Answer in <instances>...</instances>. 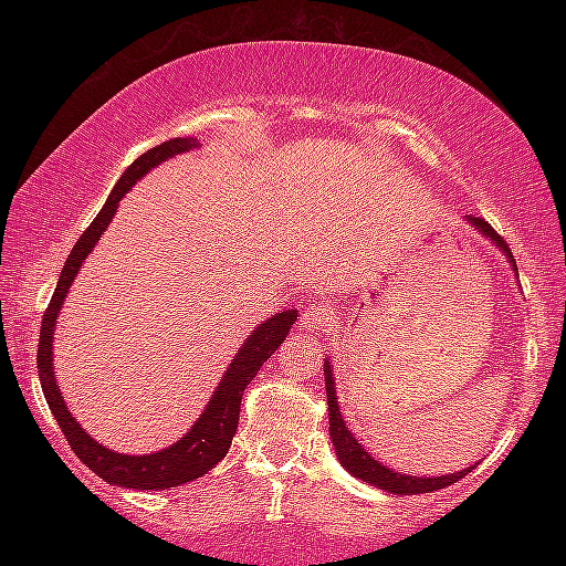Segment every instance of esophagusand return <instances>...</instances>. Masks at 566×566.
Wrapping results in <instances>:
<instances>
[{
    "mask_svg": "<svg viewBox=\"0 0 566 566\" xmlns=\"http://www.w3.org/2000/svg\"><path fill=\"white\" fill-rule=\"evenodd\" d=\"M332 312L327 310V306L324 304H310L304 310V317H302V324H304V329H310V332H327L329 327H332Z\"/></svg>",
    "mask_w": 566,
    "mask_h": 566,
    "instance_id": "34e87169",
    "label": "esophagus"
}]
</instances>
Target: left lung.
<instances>
[{
	"instance_id": "obj_1",
	"label": "left lung",
	"mask_w": 566,
	"mask_h": 566,
	"mask_svg": "<svg viewBox=\"0 0 566 566\" xmlns=\"http://www.w3.org/2000/svg\"><path fill=\"white\" fill-rule=\"evenodd\" d=\"M467 222L472 224L474 229H479L484 237L492 239V244L500 249V252L506 256V262L512 264V270L516 272V262L512 256L510 244L494 232L490 222H484L482 217H467ZM324 387H327V407H329V437L334 444V452H337L342 467L347 469L352 476L361 479L377 490H385L389 494H427V492H437L444 490V486L459 482V479L467 476L472 472V467L462 469L457 474H442V476H409L395 472V469L385 467L381 462H377L367 449L361 447V442H357V437L349 432V427L344 424L342 411H339V401H337V389H334V375H332V361H324Z\"/></svg>"
}]
</instances>
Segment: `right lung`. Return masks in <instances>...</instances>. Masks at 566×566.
<instances>
[{
    "label": "right lung",
    "instance_id": "right-lung-1",
    "mask_svg": "<svg viewBox=\"0 0 566 566\" xmlns=\"http://www.w3.org/2000/svg\"><path fill=\"white\" fill-rule=\"evenodd\" d=\"M199 142L191 137H177L169 139L165 145L151 147L145 151L129 169L119 177L117 185H114L112 195L107 202H104L102 212L94 217V222L84 229L80 242L72 247L70 256H66L64 270L60 274V282H56V290L52 294V302L46 306L42 317V332H40V347H36V369H40V381L46 405H50L52 415L60 424L62 434L70 442L72 452L82 459V464H87L94 474L104 482L127 486V490H169V486H179L187 482H195L214 464L222 462L227 457L229 447H232V437L237 434L239 424V401L249 381L254 379L256 371H260L262 364L272 357V354L280 349V344L286 339L292 324L296 322V310H286L280 314H272L270 319L260 327L249 332L247 342L239 347L234 354L232 364H229L222 381L214 389L212 399H209L207 409L199 415V419L191 424L189 432L167 449H159L155 454H117L99 444L97 439L87 434V429H82L80 421H76L70 409H66L60 385L54 379V324L60 317V310L64 304V296L70 292L76 272L82 270L84 260H87L94 244L99 242L104 229L117 214V207L122 197L137 185V179L147 175L151 167L161 165L169 157H177L181 151L197 149Z\"/></svg>",
    "mask_w": 566,
    "mask_h": 566
}]
</instances>
